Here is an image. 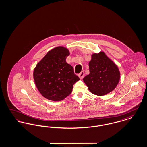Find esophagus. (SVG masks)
<instances>
[{
	"instance_id": "obj_1",
	"label": "esophagus",
	"mask_w": 147,
	"mask_h": 147,
	"mask_svg": "<svg viewBox=\"0 0 147 147\" xmlns=\"http://www.w3.org/2000/svg\"><path fill=\"white\" fill-rule=\"evenodd\" d=\"M84 71H82L80 74H79V75H78V76L80 78V79H82V78H83V77H84Z\"/></svg>"
}]
</instances>
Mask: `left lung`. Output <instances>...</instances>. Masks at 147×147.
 I'll list each match as a JSON object with an SVG mask.
<instances>
[{
  "mask_svg": "<svg viewBox=\"0 0 147 147\" xmlns=\"http://www.w3.org/2000/svg\"><path fill=\"white\" fill-rule=\"evenodd\" d=\"M90 74L83 78L92 94L103 96L113 90L119 84L120 72L117 65L104 52L91 55Z\"/></svg>",
  "mask_w": 147,
  "mask_h": 147,
  "instance_id": "left-lung-1",
  "label": "left lung"
}]
</instances>
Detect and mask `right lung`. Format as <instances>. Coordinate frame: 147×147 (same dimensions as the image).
<instances>
[{"label":"right lung","instance_id":"obj_1","mask_svg":"<svg viewBox=\"0 0 147 147\" xmlns=\"http://www.w3.org/2000/svg\"><path fill=\"white\" fill-rule=\"evenodd\" d=\"M69 50L58 46L49 51L37 63L34 79L38 90L44 98L60 101L69 95L73 85L79 80L70 64L66 62Z\"/></svg>","mask_w":147,"mask_h":147}]
</instances>
